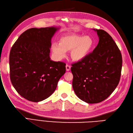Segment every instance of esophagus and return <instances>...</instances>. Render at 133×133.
I'll return each mask as SVG.
<instances>
[{"mask_svg":"<svg viewBox=\"0 0 133 133\" xmlns=\"http://www.w3.org/2000/svg\"><path fill=\"white\" fill-rule=\"evenodd\" d=\"M66 69L67 71H69L71 69V66L69 65H66Z\"/></svg>","mask_w":133,"mask_h":133,"instance_id":"obj_1","label":"esophagus"}]
</instances>
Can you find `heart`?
<instances>
[{"instance_id":"obj_1","label":"heart","mask_w":133,"mask_h":133,"mask_svg":"<svg viewBox=\"0 0 133 133\" xmlns=\"http://www.w3.org/2000/svg\"><path fill=\"white\" fill-rule=\"evenodd\" d=\"M93 45L94 41L91 36L67 34L61 37L59 44L54 42L52 44L51 50L58 59L65 57L66 51H71L72 60L79 61L88 55Z\"/></svg>"}]
</instances>
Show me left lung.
I'll use <instances>...</instances> for the list:
<instances>
[{
    "mask_svg": "<svg viewBox=\"0 0 133 133\" xmlns=\"http://www.w3.org/2000/svg\"><path fill=\"white\" fill-rule=\"evenodd\" d=\"M94 30L99 39L96 48L71 68L76 95L90 104L103 101L113 93L122 67V54L112 36L103 30Z\"/></svg>",
    "mask_w": 133,
    "mask_h": 133,
    "instance_id": "obj_1",
    "label": "left lung"
}]
</instances>
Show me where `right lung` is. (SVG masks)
<instances>
[{
	"label": "right lung",
	"instance_id": "obj_1",
	"mask_svg": "<svg viewBox=\"0 0 133 133\" xmlns=\"http://www.w3.org/2000/svg\"><path fill=\"white\" fill-rule=\"evenodd\" d=\"M58 29L31 28L21 34L9 55L11 82L19 95L34 102L55 91L66 72V63L50 59L51 38Z\"/></svg>",
	"mask_w": 133,
	"mask_h": 133
}]
</instances>
